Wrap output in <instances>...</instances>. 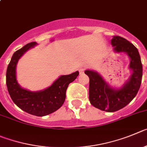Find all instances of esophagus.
<instances>
[{
    "mask_svg": "<svg viewBox=\"0 0 147 147\" xmlns=\"http://www.w3.org/2000/svg\"><path fill=\"white\" fill-rule=\"evenodd\" d=\"M83 72H84V69H83V68H80V69H79V73H80V75L83 74Z\"/></svg>",
    "mask_w": 147,
    "mask_h": 147,
    "instance_id": "esophagus-1",
    "label": "esophagus"
}]
</instances>
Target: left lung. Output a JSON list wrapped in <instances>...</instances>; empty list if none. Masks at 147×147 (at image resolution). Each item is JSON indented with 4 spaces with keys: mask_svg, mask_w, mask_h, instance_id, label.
<instances>
[{
    "mask_svg": "<svg viewBox=\"0 0 147 147\" xmlns=\"http://www.w3.org/2000/svg\"><path fill=\"white\" fill-rule=\"evenodd\" d=\"M111 45L116 53H126L129 57V69L131 75L119 88H113L104 80L100 73L86 69L89 78V101L101 111L114 112L128 105L136 96L141 86L143 68L138 49L132 43L119 36L111 39Z\"/></svg>",
    "mask_w": 147,
    "mask_h": 147,
    "instance_id": "left-lung-1",
    "label": "left lung"
}]
</instances>
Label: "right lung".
<instances>
[{
    "label": "right lung",
    "instance_id": "1",
    "mask_svg": "<svg viewBox=\"0 0 147 147\" xmlns=\"http://www.w3.org/2000/svg\"><path fill=\"white\" fill-rule=\"evenodd\" d=\"M36 45L35 42L28 43L13 54L6 71V86L11 100L20 109L31 115L44 116L55 112L64 104L67 87L79 72L61 75L51 86L40 91L31 92L22 88L17 80V64L22 55Z\"/></svg>",
    "mask_w": 147,
    "mask_h": 147
}]
</instances>
